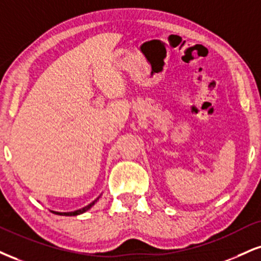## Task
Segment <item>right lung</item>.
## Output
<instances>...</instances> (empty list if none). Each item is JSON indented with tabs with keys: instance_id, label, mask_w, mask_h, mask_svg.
<instances>
[{
	"instance_id": "add662e5",
	"label": "right lung",
	"mask_w": 261,
	"mask_h": 261,
	"mask_svg": "<svg viewBox=\"0 0 261 261\" xmlns=\"http://www.w3.org/2000/svg\"><path fill=\"white\" fill-rule=\"evenodd\" d=\"M96 202V200H95ZM95 202H92L91 204H89L87 206H85L83 209H79V210H75V212H71V213H57V212H52L53 214H58V215H65V216H75V215H79V214H83V213L86 212V210H89L91 206L95 204Z\"/></svg>"
}]
</instances>
